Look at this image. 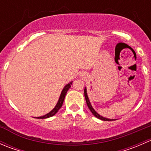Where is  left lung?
<instances>
[{
	"label": "left lung",
	"mask_w": 151,
	"mask_h": 151,
	"mask_svg": "<svg viewBox=\"0 0 151 151\" xmlns=\"http://www.w3.org/2000/svg\"><path fill=\"white\" fill-rule=\"evenodd\" d=\"M84 94H85V100H86L87 105H88V108H89V109L91 111V112H92L93 115L94 116L96 117V118H99V119L102 120V121H115V120H114V119H109V118H104V117H102V116H101V115H100L99 114H98L96 112L95 109H94L93 108L92 105H91V102H90V101H89V99H88V93H87V89H86V88H85Z\"/></svg>",
	"instance_id": "obj_1"
}]
</instances>
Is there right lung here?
Listing matches in <instances>:
<instances>
[{"label": "right lung", "mask_w": 151, "mask_h": 151, "mask_svg": "<svg viewBox=\"0 0 151 151\" xmlns=\"http://www.w3.org/2000/svg\"><path fill=\"white\" fill-rule=\"evenodd\" d=\"M71 84H72V82H71V83H69L68 84H67L66 86L63 88V91H62L61 93H60V98H59L57 104L55 105V108L52 109V110H51L50 112H49V113L43 115V116L36 117V118H39V119H45V118H50V117H52V116H53V115H55V114L58 112V111L60 109V107L62 106V105H63V101H64V99H65V96H66V95L67 91H68V89L71 88Z\"/></svg>", "instance_id": "right-lung-1"}]
</instances>
